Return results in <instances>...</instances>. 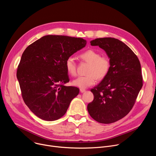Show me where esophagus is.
I'll return each mask as SVG.
<instances>
[{
    "label": "esophagus",
    "mask_w": 156,
    "mask_h": 156,
    "mask_svg": "<svg viewBox=\"0 0 156 156\" xmlns=\"http://www.w3.org/2000/svg\"><path fill=\"white\" fill-rule=\"evenodd\" d=\"M80 92L81 93H84V92H85L86 91V90H84V89H80Z\"/></svg>",
    "instance_id": "obj_1"
}]
</instances>
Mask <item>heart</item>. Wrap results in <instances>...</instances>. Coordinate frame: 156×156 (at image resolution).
I'll list each match as a JSON object with an SVG mask.
<instances>
[{"mask_svg": "<svg viewBox=\"0 0 156 156\" xmlns=\"http://www.w3.org/2000/svg\"><path fill=\"white\" fill-rule=\"evenodd\" d=\"M84 61L90 63L86 75L81 76L72 82L73 86L83 89L93 85L97 80L104 79L108 73L111 61L106 55H101V53L94 49L87 50L80 55ZM65 69L68 74L75 76L76 75V63L74 58L69 57L65 61Z\"/></svg>", "mask_w": 156, "mask_h": 156, "instance_id": "obj_1", "label": "heart"}]
</instances>
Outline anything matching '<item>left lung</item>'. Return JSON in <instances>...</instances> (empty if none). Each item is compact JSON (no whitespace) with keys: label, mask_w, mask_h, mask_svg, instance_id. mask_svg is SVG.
<instances>
[{"label":"left lung","mask_w":156,"mask_h":156,"mask_svg":"<svg viewBox=\"0 0 156 156\" xmlns=\"http://www.w3.org/2000/svg\"><path fill=\"white\" fill-rule=\"evenodd\" d=\"M91 45L106 52L111 66L108 75L91 90L94 99L87 108L96 121L112 123L126 116L135 104L143 86L141 64L136 55L117 39L97 38Z\"/></svg>","instance_id":"left-lung-1"}]
</instances>
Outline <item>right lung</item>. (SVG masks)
<instances>
[{
    "label": "right lung",
    "instance_id": "right-lung-1",
    "mask_svg": "<svg viewBox=\"0 0 156 156\" xmlns=\"http://www.w3.org/2000/svg\"><path fill=\"white\" fill-rule=\"evenodd\" d=\"M86 40L62 35H48L36 41L22 54L16 77L23 99L37 117L54 121L66 112L79 93L69 82L65 61L85 47Z\"/></svg>",
    "mask_w": 156,
    "mask_h": 156
}]
</instances>
